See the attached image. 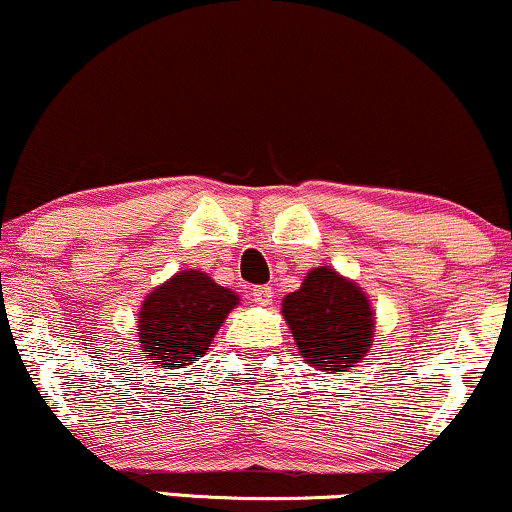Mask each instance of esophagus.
Returning <instances> with one entry per match:
<instances>
[{"instance_id":"1","label":"esophagus","mask_w":512,"mask_h":512,"mask_svg":"<svg viewBox=\"0 0 512 512\" xmlns=\"http://www.w3.org/2000/svg\"><path fill=\"white\" fill-rule=\"evenodd\" d=\"M251 297H254V302H256V304L268 306V304H273L275 292H273V287H268V285H258V287H254V290H251Z\"/></svg>"}]
</instances>
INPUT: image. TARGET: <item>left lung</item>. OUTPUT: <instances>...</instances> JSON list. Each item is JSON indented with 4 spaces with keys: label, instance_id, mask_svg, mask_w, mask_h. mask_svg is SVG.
<instances>
[{
    "label": "left lung",
    "instance_id": "obj_1",
    "mask_svg": "<svg viewBox=\"0 0 512 512\" xmlns=\"http://www.w3.org/2000/svg\"><path fill=\"white\" fill-rule=\"evenodd\" d=\"M282 316L304 362L328 374L357 364L374 338L369 297L328 266L311 270L302 287L282 299Z\"/></svg>",
    "mask_w": 512,
    "mask_h": 512
}]
</instances>
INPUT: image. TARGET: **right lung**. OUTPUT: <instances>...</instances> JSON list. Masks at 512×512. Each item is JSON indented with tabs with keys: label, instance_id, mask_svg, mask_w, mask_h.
<instances>
[{
	"label": "right lung",
	"instance_id": "1",
	"mask_svg": "<svg viewBox=\"0 0 512 512\" xmlns=\"http://www.w3.org/2000/svg\"><path fill=\"white\" fill-rule=\"evenodd\" d=\"M237 304V294L210 280L203 270H182L155 287L138 311L143 357L170 369L198 362Z\"/></svg>",
	"mask_w": 512,
	"mask_h": 512
}]
</instances>
